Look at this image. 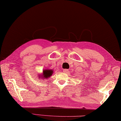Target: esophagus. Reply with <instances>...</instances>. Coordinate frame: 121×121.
Masks as SVG:
<instances>
[{"label": "esophagus", "mask_w": 121, "mask_h": 121, "mask_svg": "<svg viewBox=\"0 0 121 121\" xmlns=\"http://www.w3.org/2000/svg\"><path fill=\"white\" fill-rule=\"evenodd\" d=\"M68 72V70L67 69H63V72L65 73H67Z\"/></svg>", "instance_id": "34e87169"}]
</instances>
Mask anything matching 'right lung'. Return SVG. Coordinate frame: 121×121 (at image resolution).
<instances>
[{
  "label": "right lung",
  "instance_id": "right-lung-1",
  "mask_svg": "<svg viewBox=\"0 0 121 121\" xmlns=\"http://www.w3.org/2000/svg\"><path fill=\"white\" fill-rule=\"evenodd\" d=\"M53 70L51 69H46L43 70L42 75H39V78H41L43 79H47V78H49L53 74Z\"/></svg>",
  "mask_w": 121,
  "mask_h": 121
}]
</instances>
